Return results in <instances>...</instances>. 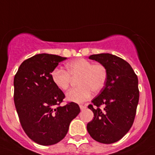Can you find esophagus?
Here are the masks:
<instances>
[{"label":"esophagus","instance_id":"34e87169","mask_svg":"<svg viewBox=\"0 0 155 155\" xmlns=\"http://www.w3.org/2000/svg\"><path fill=\"white\" fill-rule=\"evenodd\" d=\"M79 107H80V109H81V110H84V109L86 108V106H85V105L80 104V105H79Z\"/></svg>","mask_w":155,"mask_h":155}]
</instances>
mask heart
Returning a JSON list of instances; mask_svg holds the SVG:
<instances>
[{
	"label": "heart",
	"instance_id": "obj_1",
	"mask_svg": "<svg viewBox=\"0 0 155 155\" xmlns=\"http://www.w3.org/2000/svg\"><path fill=\"white\" fill-rule=\"evenodd\" d=\"M66 71L56 68L51 73V80L62 91L69 88L71 78H77L78 87L67 93V99L73 102L82 103L89 99L93 91L103 90L108 78L107 68L101 63H93L84 58L71 61L65 65Z\"/></svg>",
	"mask_w": 155,
	"mask_h": 155
}]
</instances>
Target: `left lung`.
<instances>
[{
	"label": "left lung",
	"instance_id": "obj_1",
	"mask_svg": "<svg viewBox=\"0 0 155 155\" xmlns=\"http://www.w3.org/2000/svg\"><path fill=\"white\" fill-rule=\"evenodd\" d=\"M89 58L107 68L108 78L103 90L88 105L94 117L87 129L95 140L113 143L121 139L133 124L139 101L138 79L130 64L117 56L99 54Z\"/></svg>",
	"mask_w": 155,
	"mask_h": 155
}]
</instances>
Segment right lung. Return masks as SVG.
Wrapping results in <instances>:
<instances>
[{"label": "right lung", "instance_id": "1", "mask_svg": "<svg viewBox=\"0 0 155 155\" xmlns=\"http://www.w3.org/2000/svg\"><path fill=\"white\" fill-rule=\"evenodd\" d=\"M64 59L54 54H37L23 61L15 76L14 101L20 124L40 145L62 140L71 120L80 113L76 103L60 106L65 96L51 77V71Z\"/></svg>", "mask_w": 155, "mask_h": 155}]
</instances>
